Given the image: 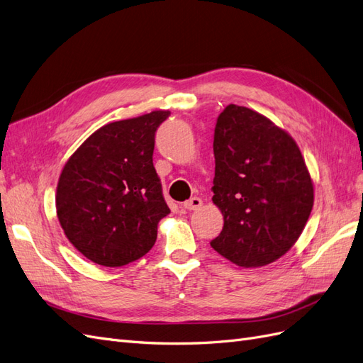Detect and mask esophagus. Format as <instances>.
<instances>
[{"mask_svg": "<svg viewBox=\"0 0 363 363\" xmlns=\"http://www.w3.org/2000/svg\"><path fill=\"white\" fill-rule=\"evenodd\" d=\"M201 204H203L201 199H199V196H192L191 200L183 203V207L186 208V211H196V208L201 207Z\"/></svg>", "mask_w": 363, "mask_h": 363, "instance_id": "34e87169", "label": "esophagus"}]
</instances>
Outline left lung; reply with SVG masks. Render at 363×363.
Segmentation results:
<instances>
[{
	"mask_svg": "<svg viewBox=\"0 0 363 363\" xmlns=\"http://www.w3.org/2000/svg\"><path fill=\"white\" fill-rule=\"evenodd\" d=\"M212 201L224 216L211 245L242 268L265 267L296 242L313 183L295 140L251 108L228 104L213 135Z\"/></svg>",
	"mask_w": 363,
	"mask_h": 363,
	"instance_id": "8db88e82",
	"label": "left lung"
}]
</instances>
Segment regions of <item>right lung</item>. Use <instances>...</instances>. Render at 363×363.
I'll list each match as a JSON object with an SVG mask.
<instances>
[{
    "mask_svg": "<svg viewBox=\"0 0 363 363\" xmlns=\"http://www.w3.org/2000/svg\"><path fill=\"white\" fill-rule=\"evenodd\" d=\"M171 115L156 111L106 124L87 138L60 174L56 208L69 242L103 267L145 256L171 211L152 164L156 130Z\"/></svg>",
    "mask_w": 363,
    "mask_h": 363,
    "instance_id": "obj_1",
    "label": "right lung"
}]
</instances>
